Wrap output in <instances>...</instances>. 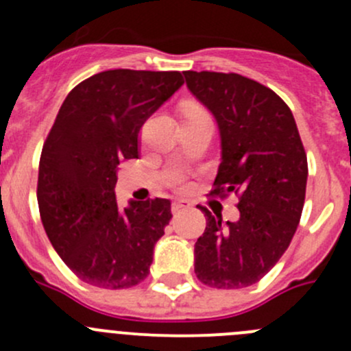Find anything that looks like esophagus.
<instances>
[{"mask_svg": "<svg viewBox=\"0 0 351 351\" xmlns=\"http://www.w3.org/2000/svg\"><path fill=\"white\" fill-rule=\"evenodd\" d=\"M190 207V202L186 200H180V198H176V200L171 202V212L173 214H178V212L185 210V208Z\"/></svg>", "mask_w": 351, "mask_h": 351, "instance_id": "esophagus-1", "label": "esophagus"}]
</instances>
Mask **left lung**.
Instances as JSON below:
<instances>
[{"label": "left lung", "mask_w": 351, "mask_h": 351, "mask_svg": "<svg viewBox=\"0 0 351 351\" xmlns=\"http://www.w3.org/2000/svg\"><path fill=\"white\" fill-rule=\"evenodd\" d=\"M183 74L221 132L222 161L208 195L239 198V219L226 224L198 205L207 226L195 243V275L214 289H243L277 265L295 234L307 156L292 112L274 90L236 73Z\"/></svg>", "instance_id": "1"}]
</instances>
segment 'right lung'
Returning a JSON list of instances; mask_svg holds the SVG:
<instances>
[{
	"mask_svg": "<svg viewBox=\"0 0 351 351\" xmlns=\"http://www.w3.org/2000/svg\"><path fill=\"white\" fill-rule=\"evenodd\" d=\"M182 84L178 71L110 69L81 81L59 108L42 147L38 210L49 241L86 284L129 289L149 275L171 202L120 208L117 166L139 158L144 122Z\"/></svg>",
	"mask_w": 351,
	"mask_h": 351,
	"instance_id": "right-lung-1",
	"label": "right lung"
}]
</instances>
